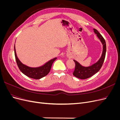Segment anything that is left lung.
Returning <instances> with one entry per match:
<instances>
[{
    "mask_svg": "<svg viewBox=\"0 0 120 120\" xmlns=\"http://www.w3.org/2000/svg\"><path fill=\"white\" fill-rule=\"evenodd\" d=\"M94 32L97 34L98 38L100 39L103 45V52L101 57L97 63L89 67H83L79 64L77 61L74 60L75 63V69L73 72V75L79 79H84L91 77L94 75L99 71L103 66L105 59L106 52V43L105 39L103 38L97 30L94 29Z\"/></svg>",
    "mask_w": 120,
    "mask_h": 120,
    "instance_id": "left-lung-1",
    "label": "left lung"
}]
</instances>
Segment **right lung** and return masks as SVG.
<instances>
[{
  "label": "right lung",
  "instance_id": "right-lung-1",
  "mask_svg": "<svg viewBox=\"0 0 120 120\" xmlns=\"http://www.w3.org/2000/svg\"><path fill=\"white\" fill-rule=\"evenodd\" d=\"M14 54H15L17 64L20 71L25 75L27 76L28 77L37 79L45 77L49 73L53 61L57 59L56 57L54 58V59L48 61L44 65L41 67L38 68H31L23 64L18 59L16 55L15 46H14Z\"/></svg>",
  "mask_w": 120,
  "mask_h": 120
}]
</instances>
